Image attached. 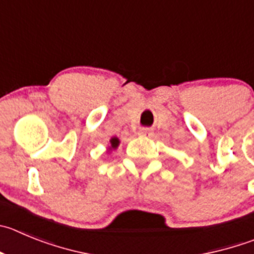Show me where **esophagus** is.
<instances>
[{
  "label": "esophagus",
  "instance_id": "obj_1",
  "mask_svg": "<svg viewBox=\"0 0 254 254\" xmlns=\"http://www.w3.org/2000/svg\"><path fill=\"white\" fill-rule=\"evenodd\" d=\"M139 135H140V136H150L151 131L148 129H143L140 132H139Z\"/></svg>",
  "mask_w": 254,
  "mask_h": 254
}]
</instances>
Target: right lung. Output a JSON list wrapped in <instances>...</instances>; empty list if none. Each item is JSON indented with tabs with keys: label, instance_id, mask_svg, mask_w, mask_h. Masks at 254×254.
Returning <instances> with one entry per match:
<instances>
[{
	"label": "right lung",
	"instance_id": "1",
	"mask_svg": "<svg viewBox=\"0 0 254 254\" xmlns=\"http://www.w3.org/2000/svg\"><path fill=\"white\" fill-rule=\"evenodd\" d=\"M110 143H111V148H116V146L119 145V139H118V138H113L110 140Z\"/></svg>",
	"mask_w": 254,
	"mask_h": 254
}]
</instances>
